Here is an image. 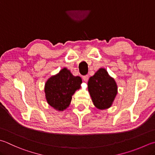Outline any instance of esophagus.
<instances>
[{
	"mask_svg": "<svg viewBox=\"0 0 155 155\" xmlns=\"http://www.w3.org/2000/svg\"><path fill=\"white\" fill-rule=\"evenodd\" d=\"M82 78H83V80L84 81H87V80H88V75H84Z\"/></svg>",
	"mask_w": 155,
	"mask_h": 155,
	"instance_id": "34e87169",
	"label": "esophagus"
}]
</instances>
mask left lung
Returning a JSON list of instances; mask_svg holds the SVG:
<instances>
[{
	"label": "left lung",
	"instance_id": "8db88e82",
	"mask_svg": "<svg viewBox=\"0 0 155 155\" xmlns=\"http://www.w3.org/2000/svg\"><path fill=\"white\" fill-rule=\"evenodd\" d=\"M87 86L93 103L97 109H106L111 106L117 94V86L106 69H98L90 78Z\"/></svg>",
	"mask_w": 155,
	"mask_h": 155
}]
</instances>
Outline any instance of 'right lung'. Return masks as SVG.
<instances>
[{"instance_id":"right-lung-1","label":"right lung","mask_w":155,"mask_h":155,"mask_svg":"<svg viewBox=\"0 0 155 155\" xmlns=\"http://www.w3.org/2000/svg\"><path fill=\"white\" fill-rule=\"evenodd\" d=\"M81 83L80 77L73 75L67 68L61 69L46 82L45 92L47 103L56 110L66 109L71 103L72 95L80 88Z\"/></svg>"}]
</instances>
